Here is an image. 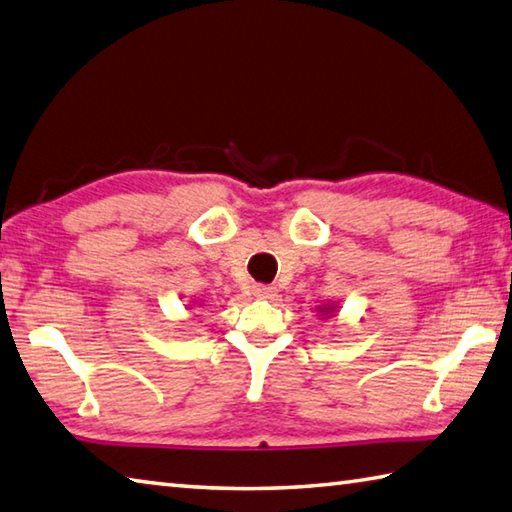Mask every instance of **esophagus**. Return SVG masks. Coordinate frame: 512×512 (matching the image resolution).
Returning <instances> with one entry per match:
<instances>
[{
	"mask_svg": "<svg viewBox=\"0 0 512 512\" xmlns=\"http://www.w3.org/2000/svg\"><path fill=\"white\" fill-rule=\"evenodd\" d=\"M252 292H254L256 298H272L276 294V287H272V285H254Z\"/></svg>",
	"mask_w": 512,
	"mask_h": 512,
	"instance_id": "1",
	"label": "esophagus"
}]
</instances>
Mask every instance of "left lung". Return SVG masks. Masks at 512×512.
Returning a JSON list of instances; mask_svg holds the SVG:
<instances>
[{
    "mask_svg": "<svg viewBox=\"0 0 512 512\" xmlns=\"http://www.w3.org/2000/svg\"><path fill=\"white\" fill-rule=\"evenodd\" d=\"M316 310H318V316H321V318H330V316H334L336 310H339V305H336V303H323V305H318Z\"/></svg>",
    "mask_w": 512,
    "mask_h": 512,
    "instance_id": "8db88e82",
    "label": "left lung"
}]
</instances>
